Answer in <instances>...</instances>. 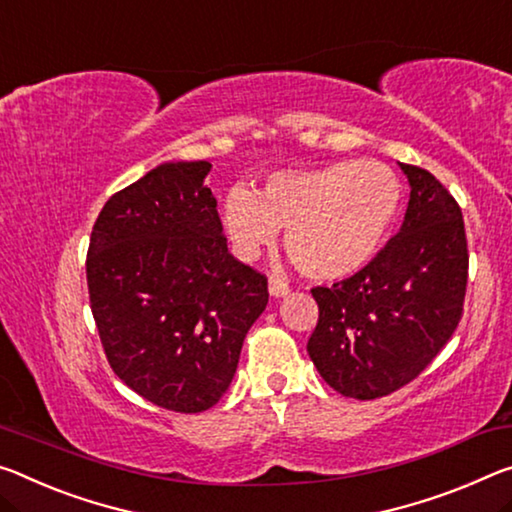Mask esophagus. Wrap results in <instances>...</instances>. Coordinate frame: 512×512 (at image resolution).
Wrapping results in <instances>:
<instances>
[{
  "instance_id": "34e87169",
  "label": "esophagus",
  "mask_w": 512,
  "mask_h": 512,
  "mask_svg": "<svg viewBox=\"0 0 512 512\" xmlns=\"http://www.w3.org/2000/svg\"><path fill=\"white\" fill-rule=\"evenodd\" d=\"M289 285L285 280H280V278H271L269 280V294L273 296V298H282V296H287L289 294Z\"/></svg>"
}]
</instances>
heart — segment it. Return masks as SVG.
<instances>
[{
    "label": "heart",
    "mask_w": 512,
    "mask_h": 512,
    "mask_svg": "<svg viewBox=\"0 0 512 512\" xmlns=\"http://www.w3.org/2000/svg\"><path fill=\"white\" fill-rule=\"evenodd\" d=\"M403 202L399 175L383 161L346 159L305 170H280L257 193H225L221 221L246 259L271 246L278 230L298 271L312 280H342L362 271L383 248Z\"/></svg>",
    "instance_id": "obj_1"
}]
</instances>
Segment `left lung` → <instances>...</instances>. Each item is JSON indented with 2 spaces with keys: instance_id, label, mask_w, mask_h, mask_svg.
I'll list each match as a JSON object with an SVG mask.
<instances>
[{
  "instance_id": "1",
  "label": "left lung",
  "mask_w": 512,
  "mask_h": 512,
  "mask_svg": "<svg viewBox=\"0 0 512 512\" xmlns=\"http://www.w3.org/2000/svg\"><path fill=\"white\" fill-rule=\"evenodd\" d=\"M410 202L401 230L351 278L314 287L307 342L316 371L358 401L387 396L433 362L462 316L467 237L458 202L428 170L401 164Z\"/></svg>"
}]
</instances>
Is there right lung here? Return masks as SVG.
Wrapping results in <instances>:
<instances>
[{"mask_svg": "<svg viewBox=\"0 0 512 512\" xmlns=\"http://www.w3.org/2000/svg\"><path fill=\"white\" fill-rule=\"evenodd\" d=\"M209 161H168L107 200L86 280L116 376L159 408L221 401L243 339L269 303L266 275L227 253Z\"/></svg>", "mask_w": 512, "mask_h": 512, "instance_id": "right-lung-1", "label": "right lung"}]
</instances>
